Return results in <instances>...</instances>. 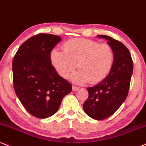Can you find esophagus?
I'll use <instances>...</instances> for the list:
<instances>
[{"instance_id": "1", "label": "esophagus", "mask_w": 146, "mask_h": 146, "mask_svg": "<svg viewBox=\"0 0 146 146\" xmlns=\"http://www.w3.org/2000/svg\"><path fill=\"white\" fill-rule=\"evenodd\" d=\"M78 90H79V88L75 86H73V91H74V92H75V91H77Z\"/></svg>"}]
</instances>
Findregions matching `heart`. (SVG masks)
<instances>
[{
    "label": "heart",
    "mask_w": 146,
    "mask_h": 146,
    "mask_svg": "<svg viewBox=\"0 0 146 146\" xmlns=\"http://www.w3.org/2000/svg\"><path fill=\"white\" fill-rule=\"evenodd\" d=\"M62 48L63 52L56 49L52 50L50 60L63 78H68L76 64L78 71L71 77L72 80L78 84L88 81L91 84H96L108 78L113 68L115 54L108 43L74 38L66 41Z\"/></svg>",
    "instance_id": "heart-1"
}]
</instances>
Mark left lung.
I'll return each mask as SVG.
<instances>
[{"label":"left lung","instance_id":"obj_1","mask_svg":"<svg viewBox=\"0 0 146 146\" xmlns=\"http://www.w3.org/2000/svg\"><path fill=\"white\" fill-rule=\"evenodd\" d=\"M98 36L108 40L115 54L111 73L101 83L88 88V98L83 105L84 111L88 116L100 120L111 116L127 97L133 62L129 50L123 43L107 35Z\"/></svg>","mask_w":146,"mask_h":146}]
</instances>
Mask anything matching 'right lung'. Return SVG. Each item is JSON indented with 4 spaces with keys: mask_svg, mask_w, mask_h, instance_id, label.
<instances>
[{
    "mask_svg": "<svg viewBox=\"0 0 146 146\" xmlns=\"http://www.w3.org/2000/svg\"><path fill=\"white\" fill-rule=\"evenodd\" d=\"M60 41L57 35H34L22 43L13 57L15 94L26 111L38 118L56 113L63 98L71 92V84L51 63V52Z\"/></svg>",
    "mask_w": 146,
    "mask_h": 146,
    "instance_id": "obj_1",
    "label": "right lung"
}]
</instances>
